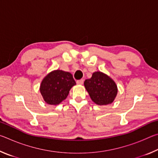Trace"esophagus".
Returning a JSON list of instances; mask_svg holds the SVG:
<instances>
[{"instance_id":"1","label":"esophagus","mask_w":158,"mask_h":158,"mask_svg":"<svg viewBox=\"0 0 158 158\" xmlns=\"http://www.w3.org/2000/svg\"><path fill=\"white\" fill-rule=\"evenodd\" d=\"M77 84H79V85H82L83 84H84V79L77 80Z\"/></svg>"}]
</instances>
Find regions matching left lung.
I'll use <instances>...</instances> for the list:
<instances>
[{
    "instance_id": "8db88e82",
    "label": "left lung",
    "mask_w": 158,
    "mask_h": 158,
    "mask_svg": "<svg viewBox=\"0 0 158 158\" xmlns=\"http://www.w3.org/2000/svg\"><path fill=\"white\" fill-rule=\"evenodd\" d=\"M84 85L91 100L98 105L112 103L117 95V85L115 82L100 72H95L91 78L85 80Z\"/></svg>"
}]
</instances>
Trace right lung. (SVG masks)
<instances>
[{
  "label": "right lung",
  "instance_id": "add662e5",
  "mask_svg": "<svg viewBox=\"0 0 158 158\" xmlns=\"http://www.w3.org/2000/svg\"><path fill=\"white\" fill-rule=\"evenodd\" d=\"M75 84L72 74L63 70H55L44 77L40 90L47 104L56 105L68 97L69 90Z\"/></svg>",
  "mask_w": 158,
  "mask_h": 158
}]
</instances>
